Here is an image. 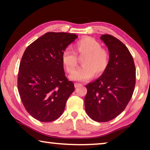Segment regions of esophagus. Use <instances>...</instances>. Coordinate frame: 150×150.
Masks as SVG:
<instances>
[{
  "label": "esophagus",
  "mask_w": 150,
  "mask_h": 150,
  "mask_svg": "<svg viewBox=\"0 0 150 150\" xmlns=\"http://www.w3.org/2000/svg\"><path fill=\"white\" fill-rule=\"evenodd\" d=\"M81 85H82L81 84H80V83H74V87H75L76 88L79 87H80V86H81Z\"/></svg>",
  "instance_id": "obj_1"
}]
</instances>
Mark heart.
<instances>
[{
    "instance_id": "obj_1",
    "label": "heart",
    "mask_w": 150,
    "mask_h": 150,
    "mask_svg": "<svg viewBox=\"0 0 150 150\" xmlns=\"http://www.w3.org/2000/svg\"><path fill=\"white\" fill-rule=\"evenodd\" d=\"M74 52L76 56L84 57L81 60L83 66L78 68L70 75V79L76 81H87L96 76H100L107 69L110 61V54L102 48L100 43L90 37L81 39L74 44ZM73 52L68 49L61 54V62L67 73H71L76 67L78 60Z\"/></svg>"
}]
</instances>
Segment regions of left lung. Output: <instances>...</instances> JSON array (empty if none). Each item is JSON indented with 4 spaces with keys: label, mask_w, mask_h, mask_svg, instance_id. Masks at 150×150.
Listing matches in <instances>:
<instances>
[{
    "label": "left lung",
    "mask_w": 150,
    "mask_h": 150,
    "mask_svg": "<svg viewBox=\"0 0 150 150\" xmlns=\"http://www.w3.org/2000/svg\"><path fill=\"white\" fill-rule=\"evenodd\" d=\"M100 39L108 47L109 64L99 79L85 85L87 114L98 122L113 120L126 108L136 83V69L132 54L125 44L110 35Z\"/></svg>",
    "instance_id": "left-lung-1"
}]
</instances>
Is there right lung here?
Segmentation results:
<instances>
[{"label":"right lung","instance_id":"1","mask_svg":"<svg viewBox=\"0 0 150 150\" xmlns=\"http://www.w3.org/2000/svg\"><path fill=\"white\" fill-rule=\"evenodd\" d=\"M78 36L48 32L30 44L20 63L18 89L28 113L42 122L58 119L74 85L65 76L61 54Z\"/></svg>","mask_w":150,"mask_h":150}]
</instances>
